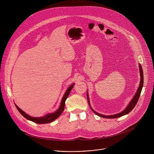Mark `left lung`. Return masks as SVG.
Masks as SVG:
<instances>
[{"mask_svg":"<svg viewBox=\"0 0 154 154\" xmlns=\"http://www.w3.org/2000/svg\"><path fill=\"white\" fill-rule=\"evenodd\" d=\"M139 68H140V77H141V80H140V86L138 87V89L137 91L136 94H135L134 97H133V99H131V100L130 101V102L128 103V106L125 108L124 110H123L122 112L116 114V115H109V116H105L103 115H101L99 114L98 113H97L96 112H95L94 109L91 107L90 103V100H89V96H88V94L87 93V99H88V102L89 103L90 106L91 107V109H92V111L97 115H98L99 116L104 118H108V119H111V118H119L125 115L128 114V113H130L132 109H134V108L135 106V105H137L138 100L139 99V97L140 96L141 94V92L143 88V80H144V77H143V69L141 67V65L140 64H139Z\"/></svg>","mask_w":154,"mask_h":154,"instance_id":"8db88e82","label":"left lung"}]
</instances>
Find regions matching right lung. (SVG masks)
<instances>
[{
	"instance_id": "1",
	"label": "right lung",
	"mask_w": 154,
	"mask_h": 154,
	"mask_svg": "<svg viewBox=\"0 0 154 154\" xmlns=\"http://www.w3.org/2000/svg\"><path fill=\"white\" fill-rule=\"evenodd\" d=\"M74 83L72 84L66 91L65 94H64L62 100H61V102L60 104V106L59 107V108L57 109V110L52 113H49L46 115V116H43V117H40V118H35V117H32L29 116V115L26 114L24 112H23L20 108H19L16 104L15 106L17 108V110L19 112V113L23 115L25 118H26L27 119L31 121L32 122H34L35 123L39 124H48L49 122H51L52 121H54V120H55L57 118H58L60 115L63 113L64 108V105H65V101L66 100V99L68 98L71 90L72 89V88L74 87Z\"/></svg>"
}]
</instances>
